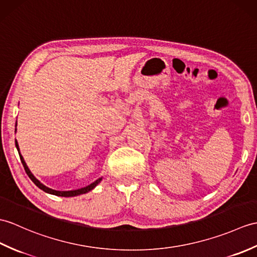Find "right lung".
<instances>
[{"label":"right lung","mask_w":257,"mask_h":257,"mask_svg":"<svg viewBox=\"0 0 257 257\" xmlns=\"http://www.w3.org/2000/svg\"><path fill=\"white\" fill-rule=\"evenodd\" d=\"M16 126H17V121H16ZM16 126H15V127H16ZM15 131H16V129H15ZM15 146H16V148H17V151H19V154H20V158H21V161H22V163H23L24 169H25V171H26V173H27V175L29 176V178H31V180L34 182V184L36 185V186L39 187L41 190H44V192H46V193H48V194L56 195V196H60V197H74V196H79V195H82V194H86V193L89 192V190L94 189L95 187L97 186L98 183H99L101 180H103V177H99L98 180H96V181H95V182L92 183V184L87 185V186H85V187H82V188H79V189H74V190H67V192H61V190L51 189V188H49V187H47L46 185H44L43 183H40V182L37 180V178H36V177L34 176V174L31 172V170L28 169V166H27V164H26V162H25V160H24L23 156H22L21 152H20L19 143H17V141H15Z\"/></svg>","instance_id":"obj_1"}]
</instances>
